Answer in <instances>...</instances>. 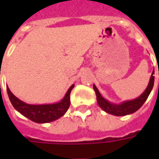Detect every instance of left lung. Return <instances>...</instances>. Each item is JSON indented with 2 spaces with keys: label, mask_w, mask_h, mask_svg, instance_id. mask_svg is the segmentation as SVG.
Wrapping results in <instances>:
<instances>
[{
  "label": "left lung",
  "mask_w": 159,
  "mask_h": 159,
  "mask_svg": "<svg viewBox=\"0 0 159 159\" xmlns=\"http://www.w3.org/2000/svg\"><path fill=\"white\" fill-rule=\"evenodd\" d=\"M153 74L154 70L152 71V74L151 76L150 82H149V84L147 86V89L145 90V92L139 98H137L135 100L123 102L121 105H115V104H111L110 102H108L107 100H105L103 97L100 95L99 90L97 89L96 87L93 85V90L95 91V93H96L97 102L99 104V106L105 111H107V113L115 115V116H125V115H128V114L134 113V111L139 110L140 107H142V105L147 100V97L149 96L154 84Z\"/></svg>",
  "instance_id": "obj_1"
}]
</instances>
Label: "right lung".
Returning <instances> with one entry per match:
<instances>
[{
    "mask_svg": "<svg viewBox=\"0 0 159 159\" xmlns=\"http://www.w3.org/2000/svg\"><path fill=\"white\" fill-rule=\"evenodd\" d=\"M73 88H74V84L70 86L66 93V96L59 103L51 104V105H38V106L29 105L19 100L17 97L13 95V93L10 91L8 87H7V90L9 100L16 110L35 123H44L58 119L67 111L70 104V94Z\"/></svg>",
    "mask_w": 159,
    "mask_h": 159,
    "instance_id": "add662e5",
    "label": "right lung"
}]
</instances>
